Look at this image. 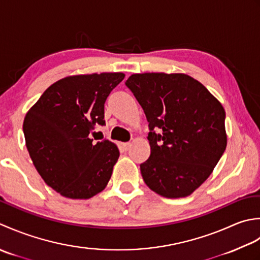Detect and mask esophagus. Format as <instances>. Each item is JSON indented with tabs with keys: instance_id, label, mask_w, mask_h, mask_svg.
<instances>
[{
	"instance_id": "obj_1",
	"label": "esophagus",
	"mask_w": 260,
	"mask_h": 260,
	"mask_svg": "<svg viewBox=\"0 0 260 260\" xmlns=\"http://www.w3.org/2000/svg\"><path fill=\"white\" fill-rule=\"evenodd\" d=\"M122 146H123V149L124 150H129V148L131 147V142H124Z\"/></svg>"
}]
</instances>
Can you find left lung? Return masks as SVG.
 <instances>
[{
  "label": "left lung",
  "mask_w": 260,
  "mask_h": 260,
  "mask_svg": "<svg viewBox=\"0 0 260 260\" xmlns=\"http://www.w3.org/2000/svg\"><path fill=\"white\" fill-rule=\"evenodd\" d=\"M125 85L149 122L150 156L140 165L145 183L164 198L188 197L208 179L225 150L223 107L185 74H134Z\"/></svg>",
  "instance_id": "1"
}]
</instances>
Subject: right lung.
Instances as JSON below:
<instances>
[{"label": "right lung", "instance_id": "obj_1", "mask_svg": "<svg viewBox=\"0 0 260 260\" xmlns=\"http://www.w3.org/2000/svg\"><path fill=\"white\" fill-rule=\"evenodd\" d=\"M122 73L68 76L46 89L26 113L25 144L45 183L68 199L86 200L107 186L120 152L107 139L93 142L104 125V103Z\"/></svg>", "mask_w": 260, "mask_h": 260}]
</instances>
